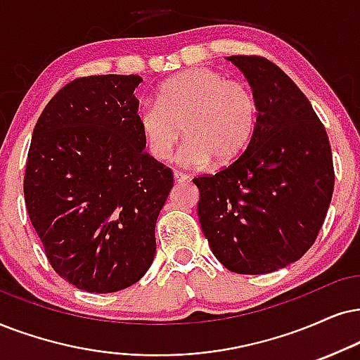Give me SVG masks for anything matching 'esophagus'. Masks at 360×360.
I'll return each mask as SVG.
<instances>
[{"mask_svg":"<svg viewBox=\"0 0 360 360\" xmlns=\"http://www.w3.org/2000/svg\"><path fill=\"white\" fill-rule=\"evenodd\" d=\"M174 183L176 184H183V183H186V181H188V176L186 174H183V172H179V171H174Z\"/></svg>","mask_w":360,"mask_h":360,"instance_id":"esophagus-1","label":"esophagus"}]
</instances>
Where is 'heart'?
I'll return each instance as SVG.
<instances>
[{"instance_id": "b5f03b06", "label": "heart", "mask_w": 360, "mask_h": 360, "mask_svg": "<svg viewBox=\"0 0 360 360\" xmlns=\"http://www.w3.org/2000/svg\"><path fill=\"white\" fill-rule=\"evenodd\" d=\"M136 126L149 156L166 161L177 141H188L177 154L186 167L214 161L227 166L243 156L256 133L259 106L254 89L240 79H227L212 68H193L167 79L158 101H141Z\"/></svg>"}]
</instances>
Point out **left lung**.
<instances>
[{
    "label": "left lung",
    "mask_w": 360,
    "mask_h": 360,
    "mask_svg": "<svg viewBox=\"0 0 360 360\" xmlns=\"http://www.w3.org/2000/svg\"><path fill=\"white\" fill-rule=\"evenodd\" d=\"M254 89L256 133L233 165L194 177L198 216L226 269L266 274L301 259L334 191L326 127L292 79L262 56H229Z\"/></svg>",
    "instance_id": "8db88e82"
}]
</instances>
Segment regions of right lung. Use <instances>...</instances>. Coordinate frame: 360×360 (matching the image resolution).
I'll return each instance as SVG.
<instances>
[{
    "label": "right lung",
    "instance_id": "1",
    "mask_svg": "<svg viewBox=\"0 0 360 360\" xmlns=\"http://www.w3.org/2000/svg\"><path fill=\"white\" fill-rule=\"evenodd\" d=\"M136 75L78 78L36 122L25 202L53 269L86 292L138 282L156 254V221L172 171L144 151Z\"/></svg>",
    "mask_w": 360,
    "mask_h": 360
}]
</instances>
